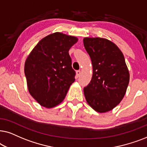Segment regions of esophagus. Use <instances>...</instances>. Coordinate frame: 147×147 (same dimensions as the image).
Here are the masks:
<instances>
[{"instance_id": "esophagus-1", "label": "esophagus", "mask_w": 147, "mask_h": 147, "mask_svg": "<svg viewBox=\"0 0 147 147\" xmlns=\"http://www.w3.org/2000/svg\"><path fill=\"white\" fill-rule=\"evenodd\" d=\"M81 70H77V72H76V75H77V77H79V76L81 75Z\"/></svg>"}]
</instances>
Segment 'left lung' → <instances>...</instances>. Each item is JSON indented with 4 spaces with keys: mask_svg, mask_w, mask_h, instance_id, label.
I'll list each match as a JSON object with an SVG mask.
<instances>
[{
    "mask_svg": "<svg viewBox=\"0 0 147 147\" xmlns=\"http://www.w3.org/2000/svg\"><path fill=\"white\" fill-rule=\"evenodd\" d=\"M83 44L93 66L91 82L83 90L85 99L95 111L107 112L126 94L130 73L124 56L114 43L105 38H85Z\"/></svg>",
    "mask_w": 147,
    "mask_h": 147,
    "instance_id": "left-lung-1",
    "label": "left lung"
}]
</instances>
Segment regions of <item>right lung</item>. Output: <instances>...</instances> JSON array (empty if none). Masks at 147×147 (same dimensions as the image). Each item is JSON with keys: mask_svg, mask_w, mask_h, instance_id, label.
Here are the masks:
<instances>
[{"mask_svg": "<svg viewBox=\"0 0 147 147\" xmlns=\"http://www.w3.org/2000/svg\"><path fill=\"white\" fill-rule=\"evenodd\" d=\"M77 37L55 32L42 39L25 62L29 93L42 106L52 108L65 98L75 81L70 48Z\"/></svg>", "mask_w": 147, "mask_h": 147, "instance_id": "1", "label": "right lung"}]
</instances>
